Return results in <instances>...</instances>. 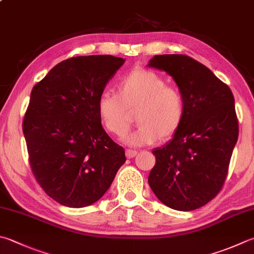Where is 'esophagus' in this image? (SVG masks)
I'll return each instance as SVG.
<instances>
[{
  "label": "esophagus",
  "instance_id": "obj_1",
  "mask_svg": "<svg viewBox=\"0 0 254 254\" xmlns=\"http://www.w3.org/2000/svg\"><path fill=\"white\" fill-rule=\"evenodd\" d=\"M138 154L137 150H132V149H127L126 150V157L127 158H133Z\"/></svg>",
  "mask_w": 254,
  "mask_h": 254
}]
</instances>
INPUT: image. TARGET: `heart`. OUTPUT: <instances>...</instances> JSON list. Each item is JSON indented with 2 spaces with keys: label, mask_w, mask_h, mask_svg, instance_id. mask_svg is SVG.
Wrapping results in <instances>:
<instances>
[{
  "label": "heart",
  "mask_w": 254,
  "mask_h": 254,
  "mask_svg": "<svg viewBox=\"0 0 254 254\" xmlns=\"http://www.w3.org/2000/svg\"><path fill=\"white\" fill-rule=\"evenodd\" d=\"M117 94L104 92L97 100V112L104 127L123 136L130 127V113L137 111L139 124L124 137L129 146H146L158 139L168 140L183 125L186 103L175 86L152 70L133 69L116 84Z\"/></svg>",
  "instance_id": "obj_1"
}]
</instances>
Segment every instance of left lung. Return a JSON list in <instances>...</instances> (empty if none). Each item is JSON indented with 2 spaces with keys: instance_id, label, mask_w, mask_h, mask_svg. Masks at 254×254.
<instances>
[{
  "instance_id": "obj_1",
  "label": "left lung",
  "mask_w": 254,
  "mask_h": 254,
  "mask_svg": "<svg viewBox=\"0 0 254 254\" xmlns=\"http://www.w3.org/2000/svg\"><path fill=\"white\" fill-rule=\"evenodd\" d=\"M150 67L165 70L184 95L186 114L172 140L152 154L148 184L171 209L191 211L222 189L239 136L234 97L211 70L183 54L156 55Z\"/></svg>"
}]
</instances>
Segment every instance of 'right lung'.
Segmentation results:
<instances>
[{"mask_svg":"<svg viewBox=\"0 0 254 254\" xmlns=\"http://www.w3.org/2000/svg\"><path fill=\"white\" fill-rule=\"evenodd\" d=\"M124 62L112 55L71 57L31 92L23 133L32 172L46 194L66 207L96 202L126 161L97 112L99 95Z\"/></svg>","mask_w":254,"mask_h":254,"instance_id":"obj_1","label":"right lung"}]
</instances>
